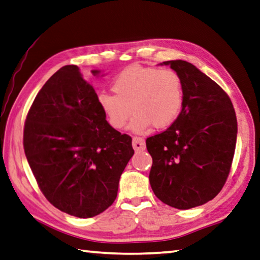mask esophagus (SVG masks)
<instances>
[{"label":"esophagus","mask_w":260,"mask_h":260,"mask_svg":"<svg viewBox=\"0 0 260 260\" xmlns=\"http://www.w3.org/2000/svg\"><path fill=\"white\" fill-rule=\"evenodd\" d=\"M133 148L135 151H143L145 149V141L141 138H133Z\"/></svg>","instance_id":"34e87169"}]
</instances>
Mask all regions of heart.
I'll list each match as a JSON object with an SVG mask.
<instances>
[{
  "label": "heart",
  "mask_w": 260,
  "mask_h": 260,
  "mask_svg": "<svg viewBox=\"0 0 260 260\" xmlns=\"http://www.w3.org/2000/svg\"><path fill=\"white\" fill-rule=\"evenodd\" d=\"M114 94L100 93L98 105L112 128L122 129L134 112L131 129L144 134L151 126L167 128L181 114L184 102L183 79L171 68L131 66L112 81Z\"/></svg>",
  "instance_id": "1"
}]
</instances>
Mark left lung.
<instances>
[{"mask_svg":"<svg viewBox=\"0 0 260 260\" xmlns=\"http://www.w3.org/2000/svg\"><path fill=\"white\" fill-rule=\"evenodd\" d=\"M161 64L181 75L184 102L172 126L146 139L152 157L149 181L164 204L190 209L223 188L237 144V116L224 89L196 66L183 60Z\"/></svg>","mask_w":260,"mask_h":260,"instance_id":"1","label":"left lung"}]
</instances>
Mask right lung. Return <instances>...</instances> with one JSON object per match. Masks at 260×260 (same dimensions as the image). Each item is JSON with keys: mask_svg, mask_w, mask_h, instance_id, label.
Masks as SVG:
<instances>
[{"mask_svg": "<svg viewBox=\"0 0 260 260\" xmlns=\"http://www.w3.org/2000/svg\"><path fill=\"white\" fill-rule=\"evenodd\" d=\"M23 149L50 204L79 218L114 204L134 154L132 138L108 124L95 91L75 64L60 68L37 93L26 117Z\"/></svg>", "mask_w": 260, "mask_h": 260, "instance_id": "obj_1", "label": "right lung"}]
</instances>
